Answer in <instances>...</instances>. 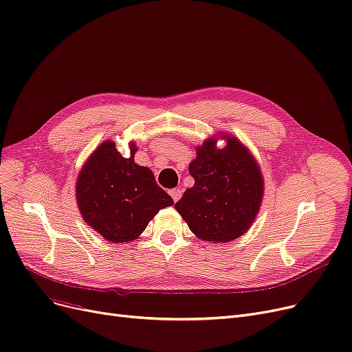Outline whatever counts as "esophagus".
Masks as SVG:
<instances>
[{"label": "esophagus", "instance_id": "obj_1", "mask_svg": "<svg viewBox=\"0 0 352 352\" xmlns=\"http://www.w3.org/2000/svg\"><path fill=\"white\" fill-rule=\"evenodd\" d=\"M168 192H170V195L173 197V200H174L175 203L179 200V198H181V194H182V191H181L179 188H173V190H170Z\"/></svg>", "mask_w": 352, "mask_h": 352}]
</instances>
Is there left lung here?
Masks as SVG:
<instances>
[{"mask_svg":"<svg viewBox=\"0 0 352 352\" xmlns=\"http://www.w3.org/2000/svg\"><path fill=\"white\" fill-rule=\"evenodd\" d=\"M226 140L221 149L216 140L197 148L190 164L194 187L175 204L190 230L211 243H227L246 233L263 198L261 168L234 136L226 135Z\"/></svg>","mask_w":352,"mask_h":352,"instance_id":"1","label":"left lung"}]
</instances>
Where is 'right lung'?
I'll return each instance as SVG.
<instances>
[{
	"label": "right lung",
	"mask_w": 352,
	"mask_h": 352,
	"mask_svg": "<svg viewBox=\"0 0 352 352\" xmlns=\"http://www.w3.org/2000/svg\"><path fill=\"white\" fill-rule=\"evenodd\" d=\"M136 148L125 158L115 142L104 141L83 165L76 184V198L85 221L112 243L138 237L173 198L158 187L146 166L136 165Z\"/></svg>",
	"instance_id": "right-lung-1"
}]
</instances>
